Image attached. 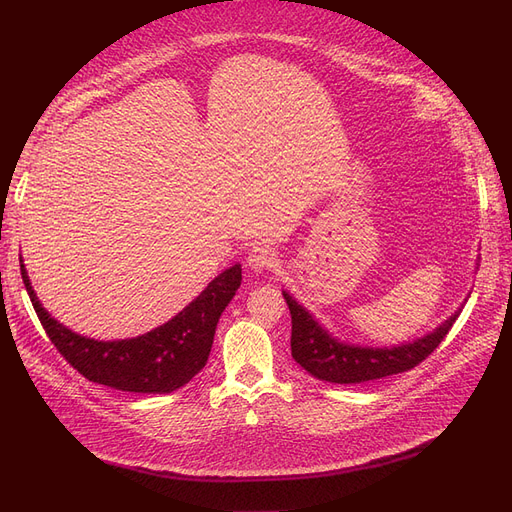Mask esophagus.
I'll list each match as a JSON object with an SVG mask.
<instances>
[{"label":"esophagus","instance_id":"esophagus-1","mask_svg":"<svg viewBox=\"0 0 512 512\" xmlns=\"http://www.w3.org/2000/svg\"><path fill=\"white\" fill-rule=\"evenodd\" d=\"M276 255L272 249L268 247H255L249 257H247V265L255 272H268L276 268Z\"/></svg>","mask_w":512,"mask_h":512}]
</instances>
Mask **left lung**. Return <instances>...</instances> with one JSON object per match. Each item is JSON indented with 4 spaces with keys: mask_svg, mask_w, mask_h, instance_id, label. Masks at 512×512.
I'll return each instance as SVG.
<instances>
[{
    "mask_svg": "<svg viewBox=\"0 0 512 512\" xmlns=\"http://www.w3.org/2000/svg\"><path fill=\"white\" fill-rule=\"evenodd\" d=\"M286 305L291 309L293 332L291 351L295 362L320 381L351 385L385 379V376L412 370L439 347L454 326L460 311L448 318L429 335L399 347H358L332 339L314 320L309 311L299 305L291 295L284 293Z\"/></svg>",
    "mask_w": 512,
    "mask_h": 512,
    "instance_id": "1",
    "label": "left lung"
}]
</instances>
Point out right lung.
Masks as SVG:
<instances>
[{
	"mask_svg": "<svg viewBox=\"0 0 512 512\" xmlns=\"http://www.w3.org/2000/svg\"><path fill=\"white\" fill-rule=\"evenodd\" d=\"M20 274L46 335L87 381L129 393H171L184 387L209 360L221 311L236 295L242 270L232 265L209 282L180 314L142 337L94 341L56 322L41 307L20 257Z\"/></svg>",
	"mask_w": 512,
	"mask_h": 512,
	"instance_id": "add662e5",
	"label": "right lung"
}]
</instances>
